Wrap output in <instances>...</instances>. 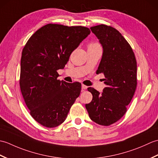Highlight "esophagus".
<instances>
[{
    "mask_svg": "<svg viewBox=\"0 0 158 158\" xmlns=\"http://www.w3.org/2000/svg\"><path fill=\"white\" fill-rule=\"evenodd\" d=\"M81 88H82V89L83 90H84V89H86L87 88H88V86H86V85H81Z\"/></svg>",
    "mask_w": 158,
    "mask_h": 158,
    "instance_id": "1",
    "label": "esophagus"
}]
</instances>
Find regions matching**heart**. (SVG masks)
Returning a JSON list of instances; mask_svg holds the SVG:
<instances>
[{
  "label": "heart",
  "instance_id": "obj_1",
  "mask_svg": "<svg viewBox=\"0 0 158 158\" xmlns=\"http://www.w3.org/2000/svg\"><path fill=\"white\" fill-rule=\"evenodd\" d=\"M99 45L98 43H90L88 45V47H93V46H96V45Z\"/></svg>",
  "mask_w": 158,
  "mask_h": 158
}]
</instances>
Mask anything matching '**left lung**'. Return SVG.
<instances>
[{"mask_svg":"<svg viewBox=\"0 0 158 158\" xmlns=\"http://www.w3.org/2000/svg\"><path fill=\"white\" fill-rule=\"evenodd\" d=\"M99 39L103 54L96 73L105 77L103 92L93 88L92 102L85 108L93 122L108 126L125 115L127 106L135 94L137 85L136 60L130 45L112 26L100 24L90 28Z\"/></svg>","mask_w":158,"mask_h":158,"instance_id":"8db88e82","label":"left lung"}]
</instances>
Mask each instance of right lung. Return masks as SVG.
Segmentation results:
<instances>
[{"label": "right lung", "instance_id": "add662e5", "mask_svg": "<svg viewBox=\"0 0 158 158\" xmlns=\"http://www.w3.org/2000/svg\"><path fill=\"white\" fill-rule=\"evenodd\" d=\"M90 34L84 26L48 23L30 38L22 50L19 86L32 118L47 127L64 122L81 92L79 82L58 79L71 53Z\"/></svg>", "mask_w": 158, "mask_h": 158}]
</instances>
